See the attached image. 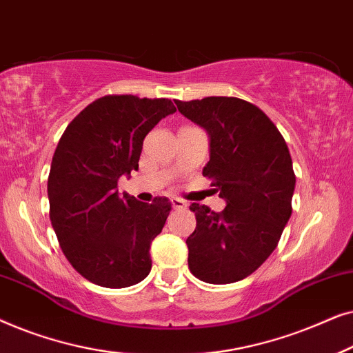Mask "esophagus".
I'll return each mask as SVG.
<instances>
[{"label": "esophagus", "mask_w": 353, "mask_h": 353, "mask_svg": "<svg viewBox=\"0 0 353 353\" xmlns=\"http://www.w3.org/2000/svg\"><path fill=\"white\" fill-rule=\"evenodd\" d=\"M172 205L175 207V209H186V202L180 199V197H172Z\"/></svg>", "instance_id": "34e87169"}]
</instances>
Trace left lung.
Returning a JSON list of instances; mask_svg holds the SVG:
<instances>
[{"label":"left lung","instance_id":"1","mask_svg":"<svg viewBox=\"0 0 353 353\" xmlns=\"http://www.w3.org/2000/svg\"><path fill=\"white\" fill-rule=\"evenodd\" d=\"M175 104L209 132L210 161L202 175L226 201L221 212L190 205L196 230L186 239L188 267L201 281L236 283L276 249L292 214L291 154L276 125L252 103L209 96Z\"/></svg>","mask_w":353,"mask_h":353}]
</instances>
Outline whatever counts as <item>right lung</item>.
Instances as JSON below:
<instances>
[{
	"mask_svg": "<svg viewBox=\"0 0 353 353\" xmlns=\"http://www.w3.org/2000/svg\"><path fill=\"white\" fill-rule=\"evenodd\" d=\"M176 110L170 99L108 94L86 105L57 143L48 176L50 219L72 267L103 288H128L151 272L152 239L172 204L119 194L138 170L143 139Z\"/></svg>",
	"mask_w": 353,
	"mask_h": 353,
	"instance_id": "right-lung-1",
	"label": "right lung"
}]
</instances>
